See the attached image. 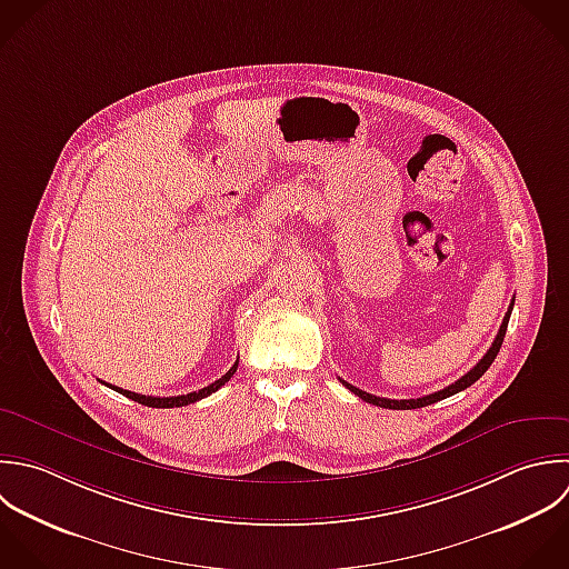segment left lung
<instances>
[{"instance_id":"8db88e82","label":"left lung","mask_w":569,"mask_h":569,"mask_svg":"<svg viewBox=\"0 0 569 569\" xmlns=\"http://www.w3.org/2000/svg\"><path fill=\"white\" fill-rule=\"evenodd\" d=\"M512 308H515V299H512V303H510V308H508V312H506V317H503V323H501V328H499L497 339L492 341V346H490V350L483 355V359H481L468 375H463L459 381H455L452 386H448V388H443V390H439V392H432V395L419 397V399H401V401H397V399H383V397H375V395H370V392H363V390L350 386V383L343 381V379H341V383H343L350 392H355L359 399H363L366 403H372V406H379V408H388V410H415V408H426V406H432V403H437V401H441V399H448V397H452V395H457V392L470 388V386H472L475 381H479V379L486 375V370L492 366V361L497 359V355H499V350H501V346H503V337H506V330H508V321H510Z\"/></svg>"}]
</instances>
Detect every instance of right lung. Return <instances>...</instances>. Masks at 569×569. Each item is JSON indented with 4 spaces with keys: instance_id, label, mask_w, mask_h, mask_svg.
<instances>
[{
    "instance_id": "add662e5",
    "label": "right lung",
    "mask_w": 569,
    "mask_h": 569,
    "mask_svg": "<svg viewBox=\"0 0 569 569\" xmlns=\"http://www.w3.org/2000/svg\"><path fill=\"white\" fill-rule=\"evenodd\" d=\"M237 366H239V359H237L234 366H232L221 379H217L214 383L201 388L199 392H190V395H181V397H146V395H137V392H130V390H123V388H117V386H110V383H106V386L112 388L114 392H119V395H123V397H128V399L141 403V406H148V408H181V406H190V403H194V401H199V399H206V397H210L212 392H217L221 386H226V383L230 381V377L237 372Z\"/></svg>"
}]
</instances>
